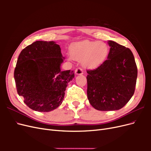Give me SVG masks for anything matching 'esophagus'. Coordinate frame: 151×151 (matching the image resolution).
Wrapping results in <instances>:
<instances>
[{"label": "esophagus", "instance_id": "esophagus-1", "mask_svg": "<svg viewBox=\"0 0 151 151\" xmlns=\"http://www.w3.org/2000/svg\"><path fill=\"white\" fill-rule=\"evenodd\" d=\"M76 75H81L83 74V71L81 68H77L75 70Z\"/></svg>", "mask_w": 151, "mask_h": 151}]
</instances>
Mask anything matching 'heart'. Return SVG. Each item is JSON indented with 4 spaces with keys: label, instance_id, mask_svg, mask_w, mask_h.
<instances>
[{
    "label": "heart",
    "instance_id": "b5f03b06",
    "mask_svg": "<svg viewBox=\"0 0 151 151\" xmlns=\"http://www.w3.org/2000/svg\"><path fill=\"white\" fill-rule=\"evenodd\" d=\"M109 53V47L103 42L83 41L71 45L70 55L74 60L82 62L88 69H94L102 64Z\"/></svg>",
    "mask_w": 151,
    "mask_h": 151
}]
</instances>
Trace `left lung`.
I'll return each mask as SVG.
<instances>
[{"instance_id":"obj_1","label":"left lung","mask_w":151,"mask_h":151,"mask_svg":"<svg viewBox=\"0 0 151 151\" xmlns=\"http://www.w3.org/2000/svg\"><path fill=\"white\" fill-rule=\"evenodd\" d=\"M109 52L102 64L88 70L87 94L90 104L99 111L120 109L134 94L137 68L131 50L109 40Z\"/></svg>"}]
</instances>
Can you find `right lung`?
Returning <instances> with one entry per match:
<instances>
[{
	"instance_id": "right-lung-1",
	"label": "right lung",
	"mask_w": 151,
	"mask_h": 151,
	"mask_svg": "<svg viewBox=\"0 0 151 151\" xmlns=\"http://www.w3.org/2000/svg\"><path fill=\"white\" fill-rule=\"evenodd\" d=\"M63 60L60 46L53 41H36L22 50L14 76L17 93L29 108L49 112L62 104L74 77L73 71L61 70Z\"/></svg>"
}]
</instances>
